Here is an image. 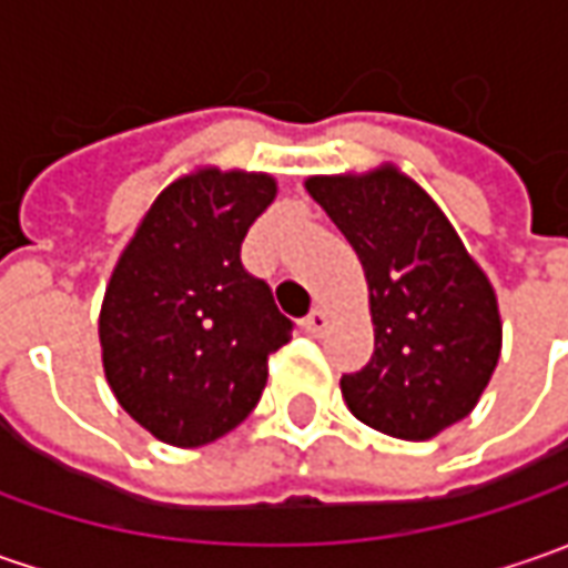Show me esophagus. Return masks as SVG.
Wrapping results in <instances>:
<instances>
[{
    "mask_svg": "<svg viewBox=\"0 0 568 568\" xmlns=\"http://www.w3.org/2000/svg\"><path fill=\"white\" fill-rule=\"evenodd\" d=\"M328 325H332V316H328V310H322V306H316L310 316L303 318V328H306L310 335H322Z\"/></svg>",
    "mask_w": 568,
    "mask_h": 568,
    "instance_id": "1",
    "label": "esophagus"
}]
</instances>
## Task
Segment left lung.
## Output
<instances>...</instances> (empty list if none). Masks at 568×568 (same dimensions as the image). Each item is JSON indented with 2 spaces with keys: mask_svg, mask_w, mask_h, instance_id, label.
Segmentation results:
<instances>
[{
  "mask_svg": "<svg viewBox=\"0 0 568 568\" xmlns=\"http://www.w3.org/2000/svg\"><path fill=\"white\" fill-rule=\"evenodd\" d=\"M361 258L376 347L341 395L361 424L424 443L477 407L503 351V316L487 272L446 211L402 166L306 176Z\"/></svg>",
  "mask_w": 568,
  "mask_h": 568,
  "instance_id": "8db88e82",
  "label": "left lung"
}]
</instances>
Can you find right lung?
<instances>
[{"label":"right lung","instance_id":"obj_1","mask_svg":"<svg viewBox=\"0 0 568 568\" xmlns=\"http://www.w3.org/2000/svg\"><path fill=\"white\" fill-rule=\"evenodd\" d=\"M277 195L262 170L180 173L122 246L100 303V361L120 407L154 439L199 448L252 414L291 318L240 246Z\"/></svg>","mask_w":568,"mask_h":568}]
</instances>
